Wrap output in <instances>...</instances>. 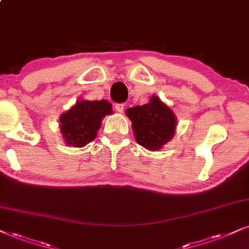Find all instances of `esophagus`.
Here are the masks:
<instances>
[{
	"label": "esophagus",
	"mask_w": 249,
	"mask_h": 249,
	"mask_svg": "<svg viewBox=\"0 0 249 249\" xmlns=\"http://www.w3.org/2000/svg\"><path fill=\"white\" fill-rule=\"evenodd\" d=\"M124 108H125L124 103H117V105L115 106L116 111H118V112H123V111H124Z\"/></svg>",
	"instance_id": "1"
}]
</instances>
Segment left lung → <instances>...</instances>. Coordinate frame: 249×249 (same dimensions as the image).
I'll return each mask as SVG.
<instances>
[{
    "mask_svg": "<svg viewBox=\"0 0 249 249\" xmlns=\"http://www.w3.org/2000/svg\"><path fill=\"white\" fill-rule=\"evenodd\" d=\"M125 115L132 122L135 141L148 150L162 149L175 137L177 117L159 96L153 95L143 106L126 109Z\"/></svg>",
    "mask_w": 249,
    "mask_h": 249,
    "instance_id": "1",
    "label": "left lung"
}]
</instances>
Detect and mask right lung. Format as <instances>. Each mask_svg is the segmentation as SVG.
Segmentation results:
<instances>
[{
  "label": "right lung",
  "instance_id": "obj_1",
  "mask_svg": "<svg viewBox=\"0 0 249 249\" xmlns=\"http://www.w3.org/2000/svg\"><path fill=\"white\" fill-rule=\"evenodd\" d=\"M111 103L107 100H78L59 117V130L68 146L85 147L96 138L107 115H112Z\"/></svg>",
  "mask_w": 249,
  "mask_h": 249
}]
</instances>
